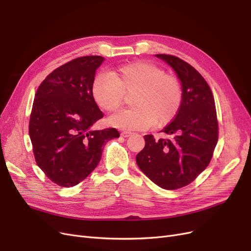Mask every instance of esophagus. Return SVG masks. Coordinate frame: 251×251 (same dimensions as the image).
<instances>
[{"label":"esophagus","instance_id":"34e87169","mask_svg":"<svg viewBox=\"0 0 251 251\" xmlns=\"http://www.w3.org/2000/svg\"><path fill=\"white\" fill-rule=\"evenodd\" d=\"M132 134V132H129V131H123L122 133H121V135L123 136V137H128V136H130Z\"/></svg>","mask_w":251,"mask_h":251}]
</instances>
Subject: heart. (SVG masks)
Returning <instances> with one entry per match:
<instances>
[{
  "label": "heart",
  "mask_w": 251,
  "mask_h": 251,
  "mask_svg": "<svg viewBox=\"0 0 251 251\" xmlns=\"http://www.w3.org/2000/svg\"><path fill=\"white\" fill-rule=\"evenodd\" d=\"M93 99L103 111L114 112L130 96L128 110L110 118V124L124 130H144L165 125L177 114L182 101L179 79L149 61L128 63L93 80Z\"/></svg>",
  "instance_id": "obj_1"
}]
</instances>
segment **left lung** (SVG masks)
<instances>
[{
  "instance_id": "left-lung-1",
  "label": "left lung",
  "mask_w": 251,
  "mask_h": 251,
  "mask_svg": "<svg viewBox=\"0 0 251 251\" xmlns=\"http://www.w3.org/2000/svg\"><path fill=\"white\" fill-rule=\"evenodd\" d=\"M176 71L182 86L177 114L162 130L168 138L145 135L146 146L136 155L140 170L157 186L176 190L188 186L208 166L219 139L213 94L201 74L170 54H156Z\"/></svg>"
}]
</instances>
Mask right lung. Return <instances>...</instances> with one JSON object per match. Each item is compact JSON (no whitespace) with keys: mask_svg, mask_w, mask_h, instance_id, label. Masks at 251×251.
<instances>
[{"mask_svg":"<svg viewBox=\"0 0 251 251\" xmlns=\"http://www.w3.org/2000/svg\"><path fill=\"white\" fill-rule=\"evenodd\" d=\"M97 55L75 58L50 73L36 92L28 133L35 160L57 186L81 182L99 165L103 147L120 133L116 128L91 130L103 117L91 92Z\"/></svg>","mask_w":251,"mask_h":251,"instance_id":"right-lung-1","label":"right lung"}]
</instances>
